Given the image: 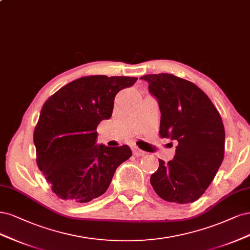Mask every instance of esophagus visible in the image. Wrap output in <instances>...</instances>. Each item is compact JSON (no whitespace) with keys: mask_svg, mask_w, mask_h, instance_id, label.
<instances>
[{"mask_svg":"<svg viewBox=\"0 0 250 250\" xmlns=\"http://www.w3.org/2000/svg\"><path fill=\"white\" fill-rule=\"evenodd\" d=\"M132 150H133V154H134L135 156H137V157H143V156H146V151H143V150L139 149L136 146H132Z\"/></svg>","mask_w":250,"mask_h":250,"instance_id":"1","label":"esophagus"}]
</instances>
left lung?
<instances>
[{"instance_id": "obj_1", "label": "left lung", "mask_w": 250, "mask_h": 250, "mask_svg": "<svg viewBox=\"0 0 250 250\" xmlns=\"http://www.w3.org/2000/svg\"><path fill=\"white\" fill-rule=\"evenodd\" d=\"M161 111L160 137L178 141L173 160L159 159L150 176L157 194L169 203L189 204L210 186L223 161L225 132L208 95L187 80L170 74L146 75Z\"/></svg>"}]
</instances>
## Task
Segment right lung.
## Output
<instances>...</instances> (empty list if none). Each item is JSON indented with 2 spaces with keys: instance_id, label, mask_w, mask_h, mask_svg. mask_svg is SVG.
I'll use <instances>...</instances> for the list:
<instances>
[{
  "instance_id": "1",
  "label": "right lung",
  "mask_w": 250,
  "mask_h": 250,
  "mask_svg": "<svg viewBox=\"0 0 250 250\" xmlns=\"http://www.w3.org/2000/svg\"><path fill=\"white\" fill-rule=\"evenodd\" d=\"M138 78L82 77L45 101L34 130L36 162L59 198L84 204L103 195L127 146H95L96 127L112 115L115 95Z\"/></svg>"
}]
</instances>
